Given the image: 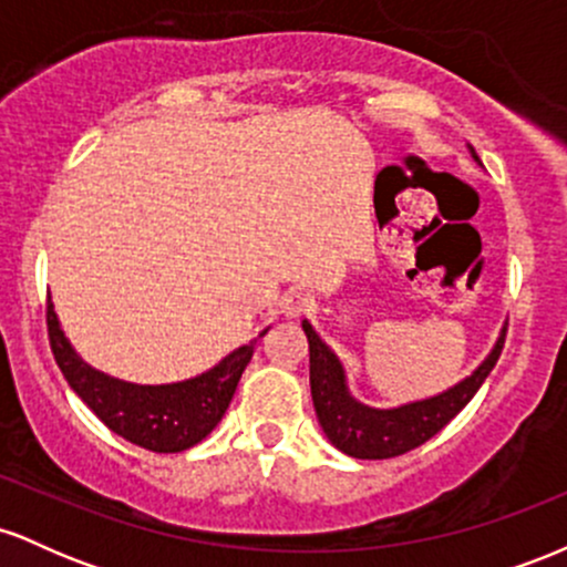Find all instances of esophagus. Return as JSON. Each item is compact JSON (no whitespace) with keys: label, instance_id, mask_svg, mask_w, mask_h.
Listing matches in <instances>:
<instances>
[{"label":"esophagus","instance_id":"34e87169","mask_svg":"<svg viewBox=\"0 0 567 567\" xmlns=\"http://www.w3.org/2000/svg\"><path fill=\"white\" fill-rule=\"evenodd\" d=\"M309 296H306V292H301V290H288L282 296V301H279V309H282V315H288V317H298V315H303L306 309H309Z\"/></svg>","mask_w":567,"mask_h":567}]
</instances>
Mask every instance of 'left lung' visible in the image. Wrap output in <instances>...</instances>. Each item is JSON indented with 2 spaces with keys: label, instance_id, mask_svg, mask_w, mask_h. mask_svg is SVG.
I'll use <instances>...</instances> for the list:
<instances>
[{
  "label": "left lung",
  "instance_id": "8db88e82",
  "mask_svg": "<svg viewBox=\"0 0 567 567\" xmlns=\"http://www.w3.org/2000/svg\"><path fill=\"white\" fill-rule=\"evenodd\" d=\"M474 154V152H472ZM477 159V157H474ZM303 333L309 338V381H311V400H315L317 419H320L322 432L333 442L341 453L351 458H394L413 447L424 445L434 434L442 432L466 402L477 394L483 381L496 368L501 349L506 341V328L501 333L496 349L487 354V360L480 365L470 379L455 383L453 389L442 392L429 400L410 402V405L375 410L357 402L349 394L347 379L338 357L320 341L309 322L303 320Z\"/></svg>",
  "mask_w": 567,
  "mask_h": 567
}]
</instances>
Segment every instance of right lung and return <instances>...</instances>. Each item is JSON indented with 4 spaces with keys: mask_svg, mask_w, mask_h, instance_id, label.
Returning <instances> with one entry per match:
<instances>
[{
    "mask_svg": "<svg viewBox=\"0 0 567 567\" xmlns=\"http://www.w3.org/2000/svg\"><path fill=\"white\" fill-rule=\"evenodd\" d=\"M266 333V330H264ZM261 333V336H264ZM50 349L69 386L82 396L114 434L154 453H181L202 442L229 408L237 383L250 362L256 341L231 351L216 368L192 381L167 386H138L97 373L84 365L63 336L48 298Z\"/></svg>",
    "mask_w": 567,
    "mask_h": 567,
    "instance_id": "1",
    "label": "right lung"
}]
</instances>
